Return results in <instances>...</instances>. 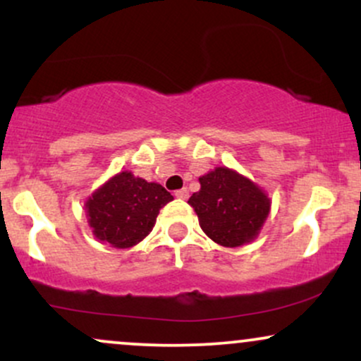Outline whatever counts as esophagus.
<instances>
[{
	"label": "esophagus",
	"mask_w": 361,
	"mask_h": 361,
	"mask_svg": "<svg viewBox=\"0 0 361 361\" xmlns=\"http://www.w3.org/2000/svg\"><path fill=\"white\" fill-rule=\"evenodd\" d=\"M175 197H176V198H181V200H186V198H188V190H186V188L176 190Z\"/></svg>",
	"instance_id": "esophagus-1"
}]
</instances>
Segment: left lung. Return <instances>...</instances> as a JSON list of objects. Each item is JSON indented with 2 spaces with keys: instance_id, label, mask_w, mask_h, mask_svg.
<instances>
[{
  "instance_id": "1",
  "label": "left lung",
  "mask_w": 361,
  "mask_h": 361,
  "mask_svg": "<svg viewBox=\"0 0 361 361\" xmlns=\"http://www.w3.org/2000/svg\"><path fill=\"white\" fill-rule=\"evenodd\" d=\"M200 190L188 204L202 231L224 247H239L259 234L270 214V198L246 176L229 168H215L198 178Z\"/></svg>"
}]
</instances>
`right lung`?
I'll return each instance as SVG.
<instances>
[{"label": "right lung", "mask_w": 361, "mask_h": 361, "mask_svg": "<svg viewBox=\"0 0 361 361\" xmlns=\"http://www.w3.org/2000/svg\"><path fill=\"white\" fill-rule=\"evenodd\" d=\"M171 200L173 195L159 183L122 171L93 192L85 209L94 238L127 250L151 233L159 210Z\"/></svg>", "instance_id": "add662e5"}]
</instances>
